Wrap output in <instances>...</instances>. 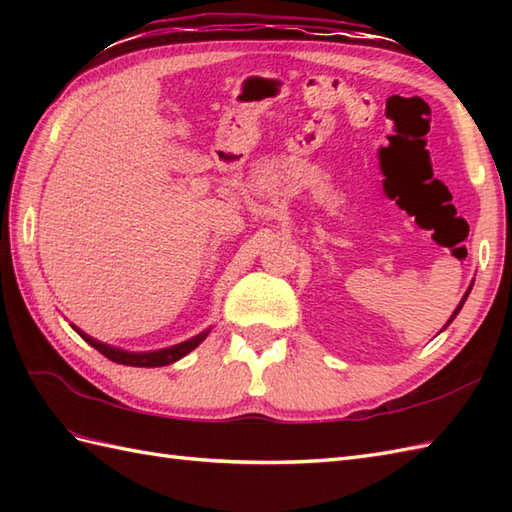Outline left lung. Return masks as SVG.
<instances>
[{"label": "left lung", "mask_w": 512, "mask_h": 512, "mask_svg": "<svg viewBox=\"0 0 512 512\" xmlns=\"http://www.w3.org/2000/svg\"><path fill=\"white\" fill-rule=\"evenodd\" d=\"M469 292H471V288H469ZM469 292H466V295H464V299H462V301H460V306H458V308H455V312H453V314H451V319H449V323H451V321H453V319H455V317H458V312H460V310H462V303H464V301H466V297H469ZM449 323H447V325H449Z\"/></svg>", "instance_id": "8db88e82"}]
</instances>
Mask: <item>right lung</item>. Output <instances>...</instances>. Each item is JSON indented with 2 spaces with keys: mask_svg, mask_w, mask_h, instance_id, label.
<instances>
[{
  "mask_svg": "<svg viewBox=\"0 0 512 512\" xmlns=\"http://www.w3.org/2000/svg\"><path fill=\"white\" fill-rule=\"evenodd\" d=\"M74 328V325H72ZM76 330V328H74ZM81 336L83 341H88L94 350H99L105 358H110V361L114 363H121V365H132V367H162V365H171L180 361L182 356H187L191 350H195L204 339L206 334L209 332H202L198 336H193V339L184 341L180 345H173V347H167V350H158V352H143V354H136V352H125V350H118V347H110L105 345L101 341H94L92 336L83 334L81 330H76Z\"/></svg>",
  "mask_w": 512,
  "mask_h": 512,
  "instance_id": "right-lung-1",
  "label": "right lung"
}]
</instances>
